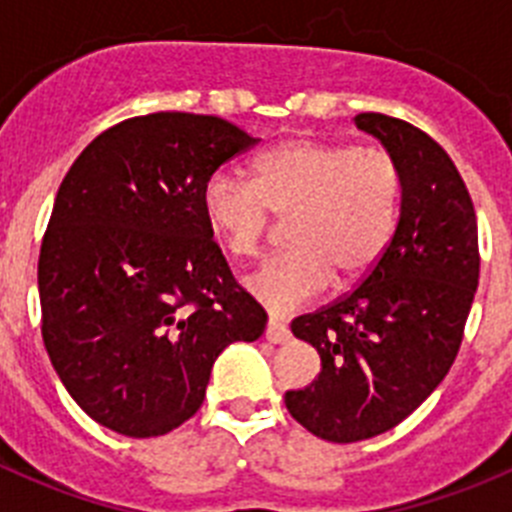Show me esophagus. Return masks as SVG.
I'll return each instance as SVG.
<instances>
[{
  "mask_svg": "<svg viewBox=\"0 0 512 512\" xmlns=\"http://www.w3.org/2000/svg\"><path fill=\"white\" fill-rule=\"evenodd\" d=\"M264 338L269 343H287L289 341V328L279 320H269L264 330Z\"/></svg>",
  "mask_w": 512,
  "mask_h": 512,
  "instance_id": "1",
  "label": "esophagus"
}]
</instances>
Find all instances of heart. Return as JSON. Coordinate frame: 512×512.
Segmentation results:
<instances>
[{
	"label": "heart",
	"mask_w": 512,
	"mask_h": 512,
	"mask_svg": "<svg viewBox=\"0 0 512 512\" xmlns=\"http://www.w3.org/2000/svg\"><path fill=\"white\" fill-rule=\"evenodd\" d=\"M402 174L382 148L292 138L253 164L251 182L217 171L205 182V225L238 259L259 256L271 215L292 217L289 251L246 279L248 295L274 315L300 310L336 279L359 282L395 233Z\"/></svg>",
	"instance_id": "1"
}]
</instances>
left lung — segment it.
<instances>
[{
	"mask_svg": "<svg viewBox=\"0 0 512 512\" xmlns=\"http://www.w3.org/2000/svg\"><path fill=\"white\" fill-rule=\"evenodd\" d=\"M356 128L400 166V220L354 292L292 320L323 369L284 395L297 423L333 443L390 431L431 397L459 354L479 282L477 215L449 153L377 112L356 115Z\"/></svg>",
	"mask_w": 512,
	"mask_h": 512,
	"instance_id": "obj_1",
	"label": "left lung"
}]
</instances>
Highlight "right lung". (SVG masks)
<instances>
[{
	"label": "right lung",
	"instance_id": "right-lung-1",
	"mask_svg": "<svg viewBox=\"0 0 512 512\" xmlns=\"http://www.w3.org/2000/svg\"><path fill=\"white\" fill-rule=\"evenodd\" d=\"M256 143L223 117L153 112L104 130L63 176L38 261L43 343L104 428L174 431L200 410L223 348L264 333V307L200 210L207 179Z\"/></svg>",
	"mask_w": 512,
	"mask_h": 512
}]
</instances>
